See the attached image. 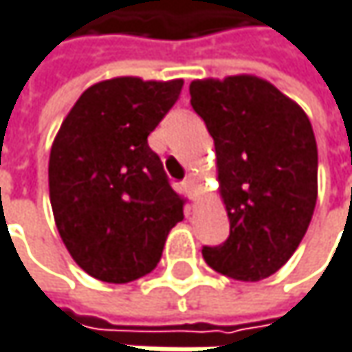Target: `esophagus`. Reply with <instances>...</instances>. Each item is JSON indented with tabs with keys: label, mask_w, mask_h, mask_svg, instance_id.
I'll use <instances>...</instances> for the list:
<instances>
[{
	"label": "esophagus",
	"mask_w": 352,
	"mask_h": 352,
	"mask_svg": "<svg viewBox=\"0 0 352 352\" xmlns=\"http://www.w3.org/2000/svg\"><path fill=\"white\" fill-rule=\"evenodd\" d=\"M181 185H183V189H185V193H187L189 197H195V189H197V179H195V177L189 175Z\"/></svg>",
	"instance_id": "34e87169"
}]
</instances>
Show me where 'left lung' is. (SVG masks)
I'll list each match as a JSON object with an SVG mask.
<instances>
[{
    "label": "left lung",
    "instance_id": "1",
    "mask_svg": "<svg viewBox=\"0 0 352 352\" xmlns=\"http://www.w3.org/2000/svg\"><path fill=\"white\" fill-rule=\"evenodd\" d=\"M213 137L230 238L204 248L209 268L241 282L280 270L300 245L318 195V151L306 112L252 74L189 84Z\"/></svg>",
    "mask_w": 352,
    "mask_h": 352
}]
</instances>
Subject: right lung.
<instances>
[{
	"label": "right lung",
	"instance_id": "right-lung-1",
	"mask_svg": "<svg viewBox=\"0 0 352 352\" xmlns=\"http://www.w3.org/2000/svg\"><path fill=\"white\" fill-rule=\"evenodd\" d=\"M183 80L118 76L92 84L66 114L50 151L54 221L86 274L111 284L141 278L161 260L185 199L146 143Z\"/></svg>",
	"mask_w": 352,
	"mask_h": 352
}]
</instances>
